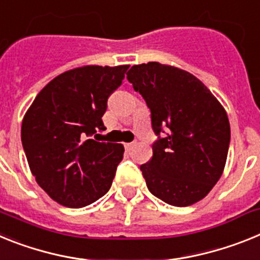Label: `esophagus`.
Wrapping results in <instances>:
<instances>
[{
    "label": "esophagus",
    "mask_w": 260,
    "mask_h": 260,
    "mask_svg": "<svg viewBox=\"0 0 260 260\" xmlns=\"http://www.w3.org/2000/svg\"><path fill=\"white\" fill-rule=\"evenodd\" d=\"M133 145H135V143H127V144H124V146H125V149H127V150H131V149L133 148Z\"/></svg>",
    "instance_id": "1"
}]
</instances>
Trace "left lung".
I'll return each mask as SVG.
<instances>
[{
	"instance_id": "1",
	"label": "left lung",
	"mask_w": 260,
	"mask_h": 260,
	"mask_svg": "<svg viewBox=\"0 0 260 260\" xmlns=\"http://www.w3.org/2000/svg\"><path fill=\"white\" fill-rule=\"evenodd\" d=\"M127 80L150 108L153 157L140 169L149 191L174 207L200 202L224 173L230 143L226 111L193 74L159 62L133 65Z\"/></svg>"
}]
</instances>
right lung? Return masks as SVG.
<instances>
[{
    "instance_id": "1",
    "label": "right lung",
    "mask_w": 260,
    "mask_h": 260,
    "mask_svg": "<svg viewBox=\"0 0 260 260\" xmlns=\"http://www.w3.org/2000/svg\"><path fill=\"white\" fill-rule=\"evenodd\" d=\"M129 65H86L58 74L24 114L22 145L30 170L52 200L81 208L111 187L124 146L90 139L105 131L107 99Z\"/></svg>"
}]
</instances>
